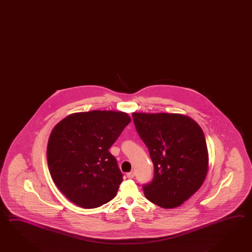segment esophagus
Returning <instances> with one entry per match:
<instances>
[{
    "label": "esophagus",
    "instance_id": "esophagus-1",
    "mask_svg": "<svg viewBox=\"0 0 252 252\" xmlns=\"http://www.w3.org/2000/svg\"><path fill=\"white\" fill-rule=\"evenodd\" d=\"M126 177L128 178V179H133L134 177V171H131V172H128L127 174H126Z\"/></svg>",
    "mask_w": 252,
    "mask_h": 252
}]
</instances>
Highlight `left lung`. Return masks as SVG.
<instances>
[{
	"mask_svg": "<svg viewBox=\"0 0 252 252\" xmlns=\"http://www.w3.org/2000/svg\"><path fill=\"white\" fill-rule=\"evenodd\" d=\"M134 126L149 150L154 177L144 193L162 208L181 206L206 180L208 151L199 125L182 114H132Z\"/></svg>",
	"mask_w": 252,
	"mask_h": 252,
	"instance_id": "1",
	"label": "left lung"
}]
</instances>
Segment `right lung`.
Here are the masks:
<instances>
[{
    "label": "right lung",
    "instance_id": "right-lung-1",
    "mask_svg": "<svg viewBox=\"0 0 252 252\" xmlns=\"http://www.w3.org/2000/svg\"><path fill=\"white\" fill-rule=\"evenodd\" d=\"M130 121L126 112L93 110L71 114L52 130L46 151L52 180L76 206L96 208L117 195L123 175L108 149Z\"/></svg>",
    "mask_w": 252,
    "mask_h": 252
}]
</instances>
